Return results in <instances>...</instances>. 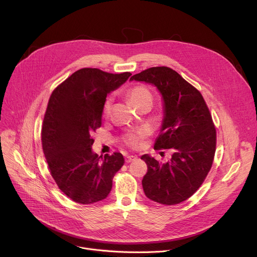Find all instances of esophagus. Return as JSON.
Returning a JSON list of instances; mask_svg holds the SVG:
<instances>
[{"mask_svg":"<svg viewBox=\"0 0 257 257\" xmlns=\"http://www.w3.org/2000/svg\"><path fill=\"white\" fill-rule=\"evenodd\" d=\"M136 159H137V157H136V156H133V155H127V156H125V161H126L127 164L131 163V161L136 160Z\"/></svg>","mask_w":257,"mask_h":257,"instance_id":"1","label":"esophagus"}]
</instances>
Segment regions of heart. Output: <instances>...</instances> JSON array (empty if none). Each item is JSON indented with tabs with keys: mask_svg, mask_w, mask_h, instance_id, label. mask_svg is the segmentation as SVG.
<instances>
[{
	"mask_svg": "<svg viewBox=\"0 0 257 257\" xmlns=\"http://www.w3.org/2000/svg\"><path fill=\"white\" fill-rule=\"evenodd\" d=\"M128 96H129V100L131 101V103L134 106L141 105L143 103H152V93L150 92L149 89L144 87V86L133 87L132 89H130ZM110 106H111V101H110V99H108L104 103V106H103L104 114L109 113ZM144 136H145V131L140 130L138 132L128 134L126 138V141L128 144H130L132 146H137L139 144V141L141 140V138H143Z\"/></svg>",
	"mask_w": 257,
	"mask_h": 257,
	"instance_id": "heart-1",
	"label": "heart"
}]
</instances>
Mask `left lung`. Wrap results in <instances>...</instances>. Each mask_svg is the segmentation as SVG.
<instances>
[{"label": "left lung", "instance_id": "8db88e82", "mask_svg": "<svg viewBox=\"0 0 257 257\" xmlns=\"http://www.w3.org/2000/svg\"><path fill=\"white\" fill-rule=\"evenodd\" d=\"M149 83L161 94L164 117L154 149H171L172 158L159 164L149 154L145 195L160 204L174 205L193 196L203 183L215 152V129L206 103L193 85L167 66L150 67L130 78Z\"/></svg>", "mask_w": 257, "mask_h": 257}]
</instances>
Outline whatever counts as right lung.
I'll return each instance as SVG.
<instances>
[{"label":"right lung","mask_w":257,"mask_h":257,"mask_svg":"<svg viewBox=\"0 0 257 257\" xmlns=\"http://www.w3.org/2000/svg\"><path fill=\"white\" fill-rule=\"evenodd\" d=\"M130 73L99 69L75 72L52 92L42 129L43 150L60 191L80 204L107 198L115 173L125 159L120 153H93L91 134L102 125L107 94L123 85Z\"/></svg>","instance_id":"right-lung-1"}]
</instances>
